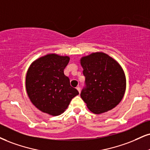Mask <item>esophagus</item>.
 <instances>
[{"mask_svg":"<svg viewBox=\"0 0 150 150\" xmlns=\"http://www.w3.org/2000/svg\"><path fill=\"white\" fill-rule=\"evenodd\" d=\"M76 89H77V90H78V91L79 92V93H80V92H81V88H80V87H79V86L76 87Z\"/></svg>","mask_w":150,"mask_h":150,"instance_id":"obj_1","label":"esophagus"}]
</instances>
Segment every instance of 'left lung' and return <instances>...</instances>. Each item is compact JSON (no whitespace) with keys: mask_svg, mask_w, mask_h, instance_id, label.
Returning a JSON list of instances; mask_svg holds the SVG:
<instances>
[{"mask_svg":"<svg viewBox=\"0 0 150 150\" xmlns=\"http://www.w3.org/2000/svg\"><path fill=\"white\" fill-rule=\"evenodd\" d=\"M86 87L81 97L90 111L101 114L114 108L126 90V77L120 64L102 52L81 58Z\"/></svg>","mask_w":150,"mask_h":150,"instance_id":"8db88e82","label":"left lung"}]
</instances>
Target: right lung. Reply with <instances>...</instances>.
<instances>
[{"instance_id": "1", "label": "right lung", "mask_w": 150, "mask_h": 150, "mask_svg": "<svg viewBox=\"0 0 150 150\" xmlns=\"http://www.w3.org/2000/svg\"><path fill=\"white\" fill-rule=\"evenodd\" d=\"M69 61V56L50 53L35 60L28 69L27 94L33 104L42 112L59 115L79 94L70 86L69 79L64 74Z\"/></svg>"}]
</instances>
